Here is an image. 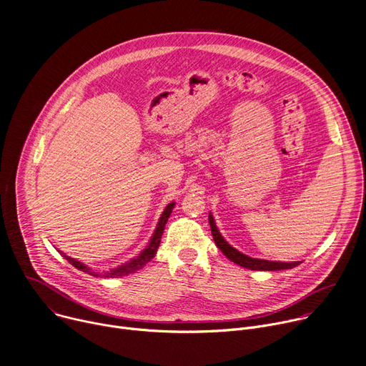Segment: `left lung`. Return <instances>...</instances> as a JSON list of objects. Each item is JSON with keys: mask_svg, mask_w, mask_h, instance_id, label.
Returning a JSON list of instances; mask_svg holds the SVG:
<instances>
[{"mask_svg": "<svg viewBox=\"0 0 366 366\" xmlns=\"http://www.w3.org/2000/svg\"><path fill=\"white\" fill-rule=\"evenodd\" d=\"M209 225H211V231H212V237L217 247L222 252L224 256H227L231 262L246 267V269H252V270H282V269H292L295 266L300 264V262H294V263H283V262H270V260H260V259H253L249 257L246 254L239 253L238 250H235L234 247H231L228 242L222 238V235L219 234L215 221L212 218V215L209 214Z\"/></svg>", "mask_w": 366, "mask_h": 366, "instance_id": "left-lung-1", "label": "left lung"}]
</instances>
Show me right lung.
<instances>
[{
    "label": "right lung",
    "mask_w": 366,
    "mask_h": 366,
    "mask_svg": "<svg viewBox=\"0 0 366 366\" xmlns=\"http://www.w3.org/2000/svg\"><path fill=\"white\" fill-rule=\"evenodd\" d=\"M173 208H174V204H170V205L166 207L164 212H162V215H161V218H159V221H158V225H157V228H155V231H154V235H152V238H151V241H149V244L147 246V249H145L138 257L132 259L131 262H128V263H125V264H122L120 267L112 269L110 272H106V273H96V272H92L87 266H84L83 263L76 262V260L72 259V257H68V256H65V254H64V257H65L74 267H76L78 270H83V272H86V273H89V274H93V276L119 277V276H127V274H129V273H134V272L139 270L141 267H144V266L155 256L157 249H158V246H159V241H161V235H162V232H164V227H166V224H167V221H169V217H170Z\"/></svg>",
    "instance_id": "add662e5"
}]
</instances>
